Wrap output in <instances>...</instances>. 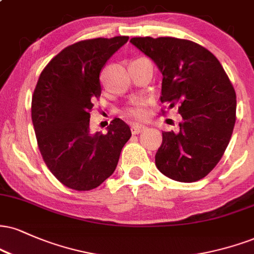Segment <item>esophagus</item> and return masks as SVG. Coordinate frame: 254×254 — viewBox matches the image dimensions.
Wrapping results in <instances>:
<instances>
[{
	"label": "esophagus",
	"instance_id": "esophagus-1",
	"mask_svg": "<svg viewBox=\"0 0 254 254\" xmlns=\"http://www.w3.org/2000/svg\"><path fill=\"white\" fill-rule=\"evenodd\" d=\"M146 129L145 125H142V124H132L131 125V132L133 133V135H136V133H140L142 131H144Z\"/></svg>",
	"mask_w": 254,
	"mask_h": 254
}]
</instances>
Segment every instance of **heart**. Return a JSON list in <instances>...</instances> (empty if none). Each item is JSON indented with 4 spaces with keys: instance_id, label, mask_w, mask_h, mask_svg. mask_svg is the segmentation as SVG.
Returning <instances> with one entry per match:
<instances>
[{
    "instance_id": "obj_1",
    "label": "heart",
    "mask_w": 254,
    "mask_h": 254,
    "mask_svg": "<svg viewBox=\"0 0 254 254\" xmlns=\"http://www.w3.org/2000/svg\"><path fill=\"white\" fill-rule=\"evenodd\" d=\"M144 105V99H142V98L135 99L127 109H125V115L132 118H143L145 116Z\"/></svg>"
}]
</instances>
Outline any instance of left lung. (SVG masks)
Instances as JSON below:
<instances>
[{"mask_svg":"<svg viewBox=\"0 0 254 254\" xmlns=\"http://www.w3.org/2000/svg\"><path fill=\"white\" fill-rule=\"evenodd\" d=\"M163 75L161 102L179 106L180 131H164L157 169L180 182L201 180L221 160L235 124L237 96L219 60L193 41L132 38Z\"/></svg>","mask_w":254,"mask_h":254,"instance_id":"obj_1","label":"left lung"}]
</instances>
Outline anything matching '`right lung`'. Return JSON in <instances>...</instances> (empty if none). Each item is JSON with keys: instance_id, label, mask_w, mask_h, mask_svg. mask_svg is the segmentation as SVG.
Wrapping results in <instances>:
<instances>
[{"instance_id": "1", "label": "right lung", "mask_w": 254, "mask_h": 254, "mask_svg": "<svg viewBox=\"0 0 254 254\" xmlns=\"http://www.w3.org/2000/svg\"><path fill=\"white\" fill-rule=\"evenodd\" d=\"M127 36L91 39L68 46L40 74L32 121L40 152L52 174L75 190L97 188L114 174L129 125L116 118L108 132H91L90 111L102 93L99 75Z\"/></svg>"}]
</instances>
